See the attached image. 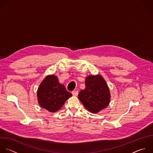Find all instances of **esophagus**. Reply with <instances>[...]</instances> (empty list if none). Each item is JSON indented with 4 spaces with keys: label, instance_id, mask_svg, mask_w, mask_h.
<instances>
[{
    "label": "esophagus",
    "instance_id": "esophagus-1",
    "mask_svg": "<svg viewBox=\"0 0 153 153\" xmlns=\"http://www.w3.org/2000/svg\"><path fill=\"white\" fill-rule=\"evenodd\" d=\"M72 94L73 95L77 96L78 95V91H72Z\"/></svg>",
    "mask_w": 153,
    "mask_h": 153
}]
</instances>
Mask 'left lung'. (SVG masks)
I'll return each instance as SVG.
<instances>
[{"mask_svg": "<svg viewBox=\"0 0 153 153\" xmlns=\"http://www.w3.org/2000/svg\"><path fill=\"white\" fill-rule=\"evenodd\" d=\"M78 97L85 108L94 114L106 108L110 101L109 88L100 75L86 77L85 88L79 92Z\"/></svg>", "mask_w": 153, "mask_h": 153, "instance_id": "1", "label": "left lung"}]
</instances>
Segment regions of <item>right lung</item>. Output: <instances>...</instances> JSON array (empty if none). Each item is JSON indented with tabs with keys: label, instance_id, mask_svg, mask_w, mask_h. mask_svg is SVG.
I'll return each instance as SVG.
<instances>
[{
	"label": "right lung",
	"instance_id": "1",
	"mask_svg": "<svg viewBox=\"0 0 153 153\" xmlns=\"http://www.w3.org/2000/svg\"><path fill=\"white\" fill-rule=\"evenodd\" d=\"M71 96L65 87L59 83L57 76L53 75L47 76L43 80L37 92L39 105L50 112L60 109Z\"/></svg>",
	"mask_w": 153,
	"mask_h": 153
}]
</instances>
